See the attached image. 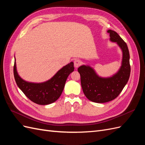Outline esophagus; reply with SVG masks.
Wrapping results in <instances>:
<instances>
[{"mask_svg":"<svg viewBox=\"0 0 145 145\" xmlns=\"http://www.w3.org/2000/svg\"><path fill=\"white\" fill-rule=\"evenodd\" d=\"M74 66H75L76 68H78V67H80V66L81 65L82 61L79 59H76V60H74Z\"/></svg>","mask_w":145,"mask_h":145,"instance_id":"1","label":"esophagus"}]
</instances>
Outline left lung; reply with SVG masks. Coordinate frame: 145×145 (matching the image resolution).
I'll return each instance as SVG.
<instances>
[{"mask_svg":"<svg viewBox=\"0 0 145 145\" xmlns=\"http://www.w3.org/2000/svg\"><path fill=\"white\" fill-rule=\"evenodd\" d=\"M107 32L109 33L110 40L116 42L122 50L121 66L118 71L112 77L103 78L99 77L89 66L82 65L78 68L83 93L88 99L95 103H106L117 97L130 76L128 46L114 31L109 29Z\"/></svg>","mask_w":145,"mask_h":145,"instance_id":"8db88e82","label":"left lung"}]
</instances>
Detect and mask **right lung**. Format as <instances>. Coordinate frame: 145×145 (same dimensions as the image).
I'll return each mask as SVG.
<instances>
[{
  "label": "right lung",
  "instance_id": "right-lung-1",
  "mask_svg": "<svg viewBox=\"0 0 145 145\" xmlns=\"http://www.w3.org/2000/svg\"><path fill=\"white\" fill-rule=\"evenodd\" d=\"M74 69V63L71 62L60 69L50 80L40 83H30L24 80L19 76L15 59L14 76L17 86L30 100L39 105H46L56 102L59 98L66 80Z\"/></svg>",
  "mask_w": 145,
  "mask_h": 145
}]
</instances>
